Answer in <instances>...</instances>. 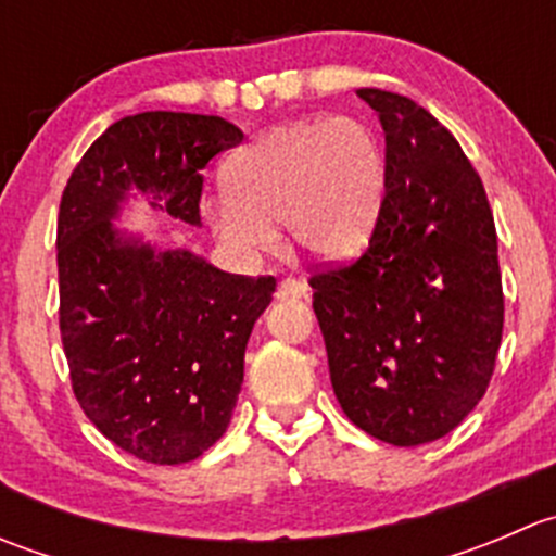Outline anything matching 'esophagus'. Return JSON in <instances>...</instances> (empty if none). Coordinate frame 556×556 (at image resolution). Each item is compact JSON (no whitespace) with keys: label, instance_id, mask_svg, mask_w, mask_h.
I'll use <instances>...</instances> for the list:
<instances>
[{"label":"esophagus","instance_id":"esophagus-1","mask_svg":"<svg viewBox=\"0 0 556 556\" xmlns=\"http://www.w3.org/2000/svg\"><path fill=\"white\" fill-rule=\"evenodd\" d=\"M309 295V288H306L304 282H299V279H282V285L277 288V299L285 301V299H306Z\"/></svg>","mask_w":556,"mask_h":556}]
</instances>
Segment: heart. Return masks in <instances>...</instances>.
Listing matches in <instances>:
<instances>
[{"label": "heart", "instance_id": "1", "mask_svg": "<svg viewBox=\"0 0 556 556\" xmlns=\"http://www.w3.org/2000/svg\"><path fill=\"white\" fill-rule=\"evenodd\" d=\"M228 193L206 206L228 247L261 255L277 223L319 261H339L368 242L387 193L379 134L361 117L295 121L261 134L226 164Z\"/></svg>", "mask_w": 556, "mask_h": 556}]
</instances>
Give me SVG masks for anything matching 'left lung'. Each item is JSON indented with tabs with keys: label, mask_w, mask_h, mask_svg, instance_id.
I'll use <instances>...</instances> for the list:
<instances>
[{
	"label": "left lung",
	"mask_w": 556,
	"mask_h": 556,
	"mask_svg": "<svg viewBox=\"0 0 556 556\" xmlns=\"http://www.w3.org/2000/svg\"><path fill=\"white\" fill-rule=\"evenodd\" d=\"M384 128L387 193L368 250L314 274L346 417L392 446L452 433L490 387L503 336L497 233L457 139L401 93L361 88Z\"/></svg>",
	"instance_id": "8db88e82"
}]
</instances>
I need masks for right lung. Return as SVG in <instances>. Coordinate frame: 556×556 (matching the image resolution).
<instances>
[{
    "label": "right lung",
    "mask_w": 556,
    "mask_h": 556,
    "mask_svg": "<svg viewBox=\"0 0 556 556\" xmlns=\"http://www.w3.org/2000/svg\"><path fill=\"white\" fill-rule=\"evenodd\" d=\"M242 139L217 115H128L86 150L61 195L59 325L72 390L106 439L144 463H190L226 433L247 341L277 279L226 274L115 220L144 195L150 210L201 226V169Z\"/></svg>",
    "instance_id": "1"
}]
</instances>
